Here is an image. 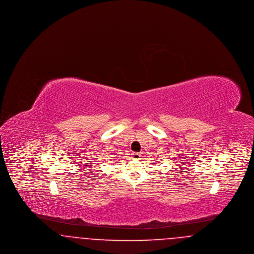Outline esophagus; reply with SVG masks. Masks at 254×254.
Segmentation results:
<instances>
[{
    "instance_id": "1",
    "label": "esophagus",
    "mask_w": 254,
    "mask_h": 254,
    "mask_svg": "<svg viewBox=\"0 0 254 254\" xmlns=\"http://www.w3.org/2000/svg\"><path fill=\"white\" fill-rule=\"evenodd\" d=\"M131 157L134 160H139V159H141V153H139V152H132L131 153Z\"/></svg>"
}]
</instances>
